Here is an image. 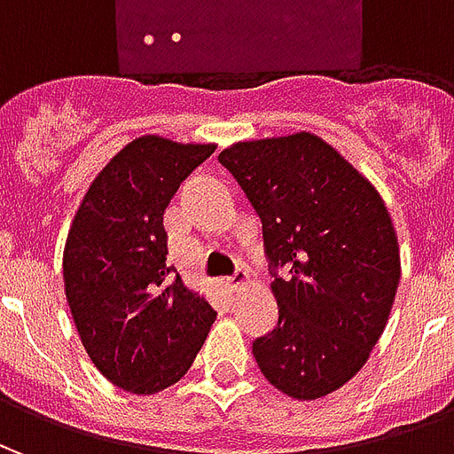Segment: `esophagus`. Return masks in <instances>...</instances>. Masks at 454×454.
<instances>
[{
    "label": "esophagus",
    "instance_id": "1",
    "mask_svg": "<svg viewBox=\"0 0 454 454\" xmlns=\"http://www.w3.org/2000/svg\"><path fill=\"white\" fill-rule=\"evenodd\" d=\"M226 286L231 292H240V289H246L250 286V275H247V270L243 267H238V272L231 279H226Z\"/></svg>",
    "mask_w": 454,
    "mask_h": 454
}]
</instances>
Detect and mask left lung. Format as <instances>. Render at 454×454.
Wrapping results in <instances>:
<instances>
[{"mask_svg":"<svg viewBox=\"0 0 454 454\" xmlns=\"http://www.w3.org/2000/svg\"><path fill=\"white\" fill-rule=\"evenodd\" d=\"M262 221L279 309L253 342L265 380L299 401L324 399L364 367L401 277L396 231L370 179L321 136L240 140L221 150Z\"/></svg>","mask_w":454,"mask_h":454,"instance_id":"left-lung-1","label":"left lung"}]
</instances>
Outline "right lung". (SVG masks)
I'll list each match as a JSON object with an SVG mask.
<instances>
[{
  "label": "right lung",
  "mask_w": 454,
  "mask_h": 454,
  "mask_svg": "<svg viewBox=\"0 0 454 454\" xmlns=\"http://www.w3.org/2000/svg\"><path fill=\"white\" fill-rule=\"evenodd\" d=\"M216 150L140 136L92 179L63 250L65 296L84 350L106 380L138 396L177 384L216 311L169 277L162 216L169 199Z\"/></svg>",
  "instance_id": "right-lung-1"
}]
</instances>
